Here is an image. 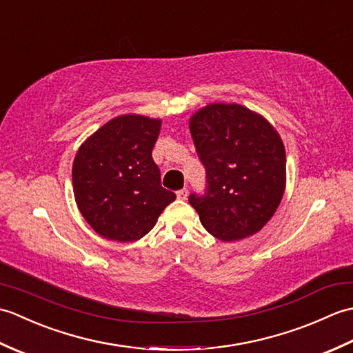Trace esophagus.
<instances>
[{
  "label": "esophagus",
  "mask_w": 353,
  "mask_h": 353,
  "mask_svg": "<svg viewBox=\"0 0 353 353\" xmlns=\"http://www.w3.org/2000/svg\"><path fill=\"white\" fill-rule=\"evenodd\" d=\"M176 196H177L179 200H186V197H188V190H186V188L179 190V191L176 192Z\"/></svg>",
  "instance_id": "obj_1"
}]
</instances>
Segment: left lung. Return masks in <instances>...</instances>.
I'll return each mask as SVG.
<instances>
[{
	"mask_svg": "<svg viewBox=\"0 0 353 353\" xmlns=\"http://www.w3.org/2000/svg\"><path fill=\"white\" fill-rule=\"evenodd\" d=\"M205 194H191L203 228L221 241L256 234L272 219L285 190V148L265 118L239 104L215 103L190 119Z\"/></svg>",
	"mask_w": 353,
	"mask_h": 353,
	"instance_id": "1",
	"label": "left lung"
}]
</instances>
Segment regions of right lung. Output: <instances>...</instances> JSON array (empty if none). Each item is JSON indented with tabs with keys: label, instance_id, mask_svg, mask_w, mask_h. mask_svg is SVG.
Segmentation results:
<instances>
[{
	"label": "right lung",
	"instance_id": "1",
	"mask_svg": "<svg viewBox=\"0 0 353 353\" xmlns=\"http://www.w3.org/2000/svg\"><path fill=\"white\" fill-rule=\"evenodd\" d=\"M161 119L121 115L89 137L72 163L74 197L97 234L118 243L147 235L176 194L162 188L152 150Z\"/></svg>",
	"mask_w": 353,
	"mask_h": 353
}]
</instances>
